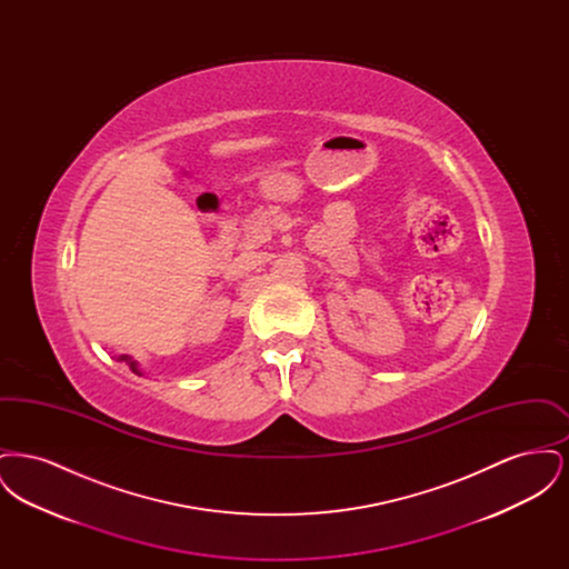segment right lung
Returning a JSON list of instances; mask_svg holds the SVG:
<instances>
[{"instance_id":"add662e5","label":"right lung","mask_w":569,"mask_h":569,"mask_svg":"<svg viewBox=\"0 0 569 569\" xmlns=\"http://www.w3.org/2000/svg\"><path fill=\"white\" fill-rule=\"evenodd\" d=\"M119 362H126V365H128V367H130V369H132L134 373H138V376H142V371L138 369V362H136L132 356H126V353H123V356H119Z\"/></svg>"}]
</instances>
